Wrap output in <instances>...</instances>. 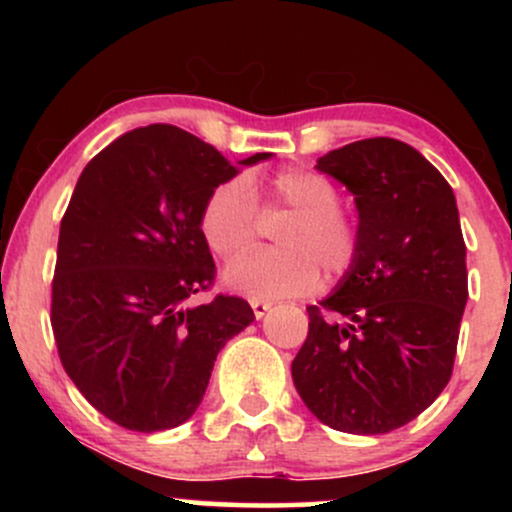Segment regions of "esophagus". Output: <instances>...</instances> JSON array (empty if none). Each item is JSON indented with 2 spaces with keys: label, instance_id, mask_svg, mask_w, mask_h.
Wrapping results in <instances>:
<instances>
[{
  "label": "esophagus",
  "instance_id": "esophagus-1",
  "mask_svg": "<svg viewBox=\"0 0 512 512\" xmlns=\"http://www.w3.org/2000/svg\"><path fill=\"white\" fill-rule=\"evenodd\" d=\"M250 305H252V313H255L257 320H260V317L267 315V310L272 308V303H269V301H262V298H252Z\"/></svg>",
  "mask_w": 512,
  "mask_h": 512
}]
</instances>
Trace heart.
I'll use <instances>...</instances> for the list:
<instances>
[{
    "label": "heart",
    "instance_id": "obj_1",
    "mask_svg": "<svg viewBox=\"0 0 512 512\" xmlns=\"http://www.w3.org/2000/svg\"><path fill=\"white\" fill-rule=\"evenodd\" d=\"M339 204L342 195L325 175L303 168L281 170L269 182V207L291 214L279 231L281 248L238 257L255 243L260 204L250 178L236 175L211 190L199 228L216 257H238L223 272L228 289L250 298L301 296L320 284V269L337 279L358 260V228Z\"/></svg>",
    "mask_w": 512,
    "mask_h": 512
}]
</instances>
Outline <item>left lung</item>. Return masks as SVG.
Listing matches in <instances>:
<instances>
[{"label": "left lung", "instance_id": "1", "mask_svg": "<svg viewBox=\"0 0 512 512\" xmlns=\"http://www.w3.org/2000/svg\"><path fill=\"white\" fill-rule=\"evenodd\" d=\"M356 199L358 260L320 305L291 363L322 424L378 436L448 385L467 305V248L448 180L414 146L361 139L317 158Z\"/></svg>", "mask_w": 512, "mask_h": 512}]
</instances>
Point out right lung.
Segmentation results:
<instances>
[{
    "label": "right lung",
    "instance_id": "obj_1",
    "mask_svg": "<svg viewBox=\"0 0 512 512\" xmlns=\"http://www.w3.org/2000/svg\"><path fill=\"white\" fill-rule=\"evenodd\" d=\"M236 173L195 134L149 125L105 146L79 175L60 223L50 322L72 383L117 426L185 424L216 354L255 320L238 296L187 305L216 276L199 214Z\"/></svg>",
    "mask_w": 512,
    "mask_h": 512
}]
</instances>
